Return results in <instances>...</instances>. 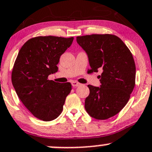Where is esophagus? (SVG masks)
<instances>
[{"label": "esophagus", "instance_id": "esophagus-1", "mask_svg": "<svg viewBox=\"0 0 152 152\" xmlns=\"http://www.w3.org/2000/svg\"><path fill=\"white\" fill-rule=\"evenodd\" d=\"M71 85H72V86H73V87H78V86L80 85V83H79V82H76V81H73V82H71Z\"/></svg>", "mask_w": 152, "mask_h": 152}]
</instances>
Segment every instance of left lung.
I'll list each match as a JSON object with an SVG mask.
<instances>
[{"label":"left lung","mask_w":152,"mask_h":152,"mask_svg":"<svg viewBox=\"0 0 152 152\" xmlns=\"http://www.w3.org/2000/svg\"><path fill=\"white\" fill-rule=\"evenodd\" d=\"M76 41L87 53L90 71L102 70L100 87L87 86L86 111L97 120L110 118L125 107L134 89L136 67L132 54L115 35H86L77 37Z\"/></svg>","instance_id":"left-lung-1"}]
</instances>
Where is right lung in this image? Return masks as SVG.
Here are the masks:
<instances>
[{"mask_svg": "<svg viewBox=\"0 0 152 152\" xmlns=\"http://www.w3.org/2000/svg\"><path fill=\"white\" fill-rule=\"evenodd\" d=\"M73 37H37L19 50L12 73V82L24 106L37 118L54 120L62 113L71 84L48 80L58 70L61 55L71 45Z\"/></svg>", "mask_w": 152, "mask_h": 152, "instance_id": "obj_1", "label": "right lung"}]
</instances>
